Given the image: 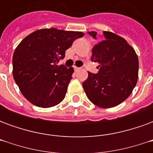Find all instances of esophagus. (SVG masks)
<instances>
[{
    "label": "esophagus",
    "mask_w": 153,
    "mask_h": 153,
    "mask_svg": "<svg viewBox=\"0 0 153 153\" xmlns=\"http://www.w3.org/2000/svg\"><path fill=\"white\" fill-rule=\"evenodd\" d=\"M74 70H75V71H76V72H78V71H79V70H81V68H80V67H76V66H74Z\"/></svg>",
    "instance_id": "34e87169"
}]
</instances>
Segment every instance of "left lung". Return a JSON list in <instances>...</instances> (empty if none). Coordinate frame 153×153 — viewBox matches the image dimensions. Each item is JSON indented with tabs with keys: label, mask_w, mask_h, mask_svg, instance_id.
<instances>
[{
	"label": "left lung",
	"mask_w": 153,
	"mask_h": 153,
	"mask_svg": "<svg viewBox=\"0 0 153 153\" xmlns=\"http://www.w3.org/2000/svg\"><path fill=\"white\" fill-rule=\"evenodd\" d=\"M96 38V32H88ZM105 39L92 49L91 60L99 64L97 74L88 72L83 83L88 98L102 108L123 102L138 81V60L134 48L121 37L104 32Z\"/></svg>",
	"instance_id": "1"
}]
</instances>
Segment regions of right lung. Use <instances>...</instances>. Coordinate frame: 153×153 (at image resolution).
<instances>
[{"label": "right lung", "instance_id": "add662e5", "mask_svg": "<svg viewBox=\"0 0 153 153\" xmlns=\"http://www.w3.org/2000/svg\"><path fill=\"white\" fill-rule=\"evenodd\" d=\"M83 36L82 32L44 28L19 44L13 56V76L28 102L42 108L62 102L74 69L57 64L74 42Z\"/></svg>", "mask_w": 153, "mask_h": 153}]
</instances>
